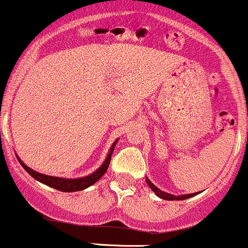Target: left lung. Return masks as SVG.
Here are the masks:
<instances>
[{"instance_id":"left-lung-1","label":"left lung","mask_w":248,"mask_h":248,"mask_svg":"<svg viewBox=\"0 0 248 248\" xmlns=\"http://www.w3.org/2000/svg\"><path fill=\"white\" fill-rule=\"evenodd\" d=\"M146 183H147V185H149V187L151 188L152 192H154L156 195H157L158 198L165 199V201H185V199L192 198V197H194V195L199 194L198 192H197V193H190V194H181V195L170 194V193L163 192V190H161L160 188L156 187V186L154 185V183H152V182L150 181L149 178H146Z\"/></svg>"}]
</instances>
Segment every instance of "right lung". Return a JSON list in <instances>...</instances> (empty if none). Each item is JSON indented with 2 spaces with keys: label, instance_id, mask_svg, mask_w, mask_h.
<instances>
[{
  "label": "right lung",
  "instance_id": "add662e5",
  "mask_svg": "<svg viewBox=\"0 0 248 248\" xmlns=\"http://www.w3.org/2000/svg\"><path fill=\"white\" fill-rule=\"evenodd\" d=\"M118 140L119 139H117L113 142L112 146H110V150L108 151V155H107L106 160H104V162L99 166L98 169L94 172H92L91 174H88V176L79 177V178H62V177H53L47 176V174L39 173V172L34 171L31 167H28V166H27L23 161L20 160L18 156L17 158L18 161H19L20 165H22V167H23L34 179L39 181L43 185L49 186V187L51 188H55V189L61 190V192H77V190H83L86 189V188L91 187L92 185H94V183L106 173L107 170H108L109 167V163H110V157H112V154L113 151H114V147L115 145H117Z\"/></svg>",
  "mask_w": 248,
  "mask_h": 248
}]
</instances>
